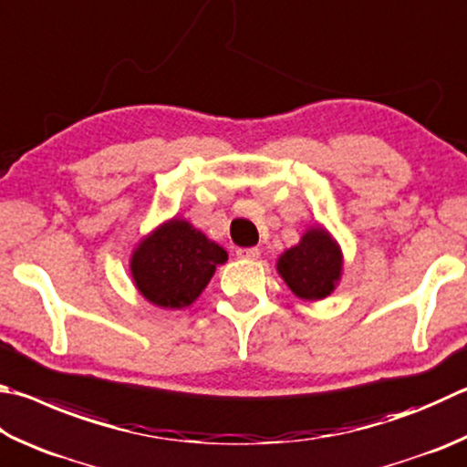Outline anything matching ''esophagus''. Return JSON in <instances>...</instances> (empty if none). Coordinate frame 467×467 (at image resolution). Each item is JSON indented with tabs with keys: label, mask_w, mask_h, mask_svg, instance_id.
<instances>
[{
	"label": "esophagus",
	"mask_w": 467,
	"mask_h": 467,
	"mask_svg": "<svg viewBox=\"0 0 467 467\" xmlns=\"http://www.w3.org/2000/svg\"><path fill=\"white\" fill-rule=\"evenodd\" d=\"M259 255H261V251L257 247L236 251V257H241V259H259Z\"/></svg>",
	"instance_id": "obj_1"
}]
</instances>
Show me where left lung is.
<instances>
[{
    "mask_svg": "<svg viewBox=\"0 0 467 467\" xmlns=\"http://www.w3.org/2000/svg\"><path fill=\"white\" fill-rule=\"evenodd\" d=\"M343 255L327 228L312 226L296 247L277 259V274L302 300H322L333 294L341 279Z\"/></svg>",
    "mask_w": 467,
    "mask_h": 467,
    "instance_id": "obj_1",
    "label": "left lung"
}]
</instances>
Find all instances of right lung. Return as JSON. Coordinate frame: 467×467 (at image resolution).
Wrapping results in <instances>:
<instances>
[{"label": "right lung", "instance_id": "add662e5", "mask_svg": "<svg viewBox=\"0 0 467 467\" xmlns=\"http://www.w3.org/2000/svg\"><path fill=\"white\" fill-rule=\"evenodd\" d=\"M226 259L228 253L188 220L171 218L139 243L130 274L150 304L180 310L198 300Z\"/></svg>", "mask_w": 467, "mask_h": 467}]
</instances>
